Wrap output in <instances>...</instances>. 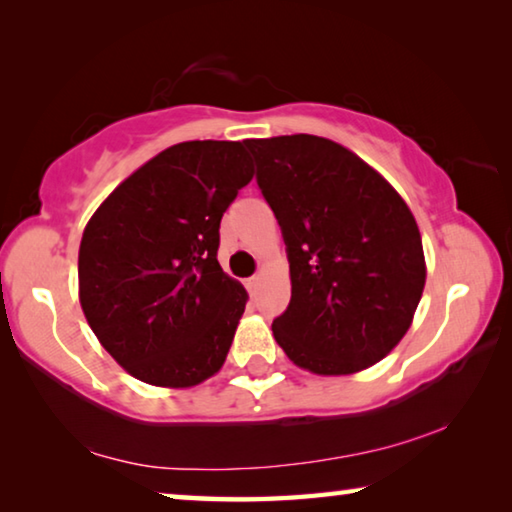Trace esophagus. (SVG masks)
I'll return each mask as SVG.
<instances>
[{
  "label": "esophagus",
  "instance_id": "esophagus-1",
  "mask_svg": "<svg viewBox=\"0 0 512 512\" xmlns=\"http://www.w3.org/2000/svg\"><path fill=\"white\" fill-rule=\"evenodd\" d=\"M259 282H262V277H259V275H253V277H250V280H248V289H250V293H257Z\"/></svg>",
  "mask_w": 512,
  "mask_h": 512
}]
</instances>
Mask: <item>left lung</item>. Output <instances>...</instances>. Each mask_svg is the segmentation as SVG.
<instances>
[{"label": "left lung", "instance_id": "8db88e82", "mask_svg": "<svg viewBox=\"0 0 512 512\" xmlns=\"http://www.w3.org/2000/svg\"><path fill=\"white\" fill-rule=\"evenodd\" d=\"M289 255L291 302L273 320L287 357L354 375L391 354L427 282L415 216L357 153L318 135L246 140Z\"/></svg>", "mask_w": 512, "mask_h": 512}]
</instances>
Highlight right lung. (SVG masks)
Returning <instances> with one entry per match:
<instances>
[{
    "mask_svg": "<svg viewBox=\"0 0 512 512\" xmlns=\"http://www.w3.org/2000/svg\"><path fill=\"white\" fill-rule=\"evenodd\" d=\"M253 176L244 142H180L90 216L79 248L81 309L128 375L192 388L221 370L248 293L216 259L219 225Z\"/></svg>",
    "mask_w": 512,
    "mask_h": 512,
    "instance_id": "1",
    "label": "right lung"
}]
</instances>
